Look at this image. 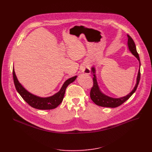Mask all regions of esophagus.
<instances>
[{
  "mask_svg": "<svg viewBox=\"0 0 152 152\" xmlns=\"http://www.w3.org/2000/svg\"><path fill=\"white\" fill-rule=\"evenodd\" d=\"M81 69L83 73L85 74H90L91 73V69L89 66L87 64H84V65L81 67Z\"/></svg>",
  "mask_w": 152,
  "mask_h": 152,
  "instance_id": "1",
  "label": "esophagus"
}]
</instances>
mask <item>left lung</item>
I'll use <instances>...</instances> for the list:
<instances>
[{"instance_id":"8db88e82","label":"left lung","mask_w":152,"mask_h":152,"mask_svg":"<svg viewBox=\"0 0 152 152\" xmlns=\"http://www.w3.org/2000/svg\"><path fill=\"white\" fill-rule=\"evenodd\" d=\"M127 37H128V41H127V45H128V47L129 50L131 52V53L135 56V57L137 58V60L139 61L140 66V58L139 54L136 50V47H135V44L133 41L132 37L127 34ZM92 73L94 76L93 77V86L91 89L90 92V97L91 100L95 103V104L103 107H110V108H116L117 107L120 106L123 103L126 102L127 100H128L131 95L136 91L137 86L139 85L140 79V68L138 72V75L137 77V83L135 84V86L134 87V89L132 91L131 93H129L128 95H127L126 96L119 98V99H115L112 97H110L107 96L105 94H103L99 89V87L97 82L96 77H95V69L94 67L92 68Z\"/></svg>"}]
</instances>
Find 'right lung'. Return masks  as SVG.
I'll use <instances>...</instances> for the list:
<instances>
[{
  "mask_svg": "<svg viewBox=\"0 0 152 152\" xmlns=\"http://www.w3.org/2000/svg\"><path fill=\"white\" fill-rule=\"evenodd\" d=\"M13 81L15 86V88L17 92L21 95L29 105L33 108L39 110H52L57 107L61 103L64 95H65V91L67 86L73 83L76 78L77 76L71 77L66 80L63 84L60 91L52 95L51 97L42 98L32 94L28 92L18 82L17 76L15 75L14 68H13Z\"/></svg>",
  "mask_w": 152,
  "mask_h": 152,
  "instance_id": "1",
  "label": "right lung"
}]
</instances>
